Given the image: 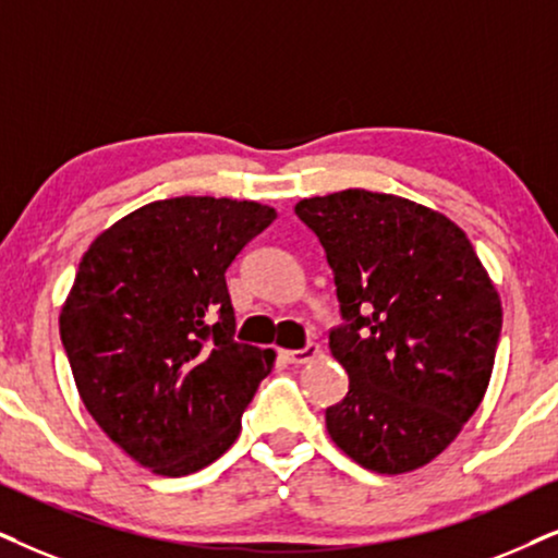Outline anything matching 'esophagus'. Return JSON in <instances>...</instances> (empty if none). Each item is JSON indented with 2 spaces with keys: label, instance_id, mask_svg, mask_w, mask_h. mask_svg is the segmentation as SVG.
Wrapping results in <instances>:
<instances>
[{
  "label": "esophagus",
  "instance_id": "obj_1",
  "mask_svg": "<svg viewBox=\"0 0 558 558\" xmlns=\"http://www.w3.org/2000/svg\"><path fill=\"white\" fill-rule=\"evenodd\" d=\"M319 344L316 342H308L306 348H301V350H286L283 352V357L288 363H293V365H301V363H308V361H314L316 355H319Z\"/></svg>",
  "mask_w": 558,
  "mask_h": 558
}]
</instances>
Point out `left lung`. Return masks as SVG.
<instances>
[{"instance_id": "left-lung-1", "label": "left lung", "mask_w": 558, "mask_h": 558, "mask_svg": "<svg viewBox=\"0 0 558 558\" xmlns=\"http://www.w3.org/2000/svg\"><path fill=\"white\" fill-rule=\"evenodd\" d=\"M295 216L322 242L340 301L329 350L350 389L327 407L331 440L378 474L425 466L489 386L502 331L489 275L453 221L407 197L342 190Z\"/></svg>"}]
</instances>
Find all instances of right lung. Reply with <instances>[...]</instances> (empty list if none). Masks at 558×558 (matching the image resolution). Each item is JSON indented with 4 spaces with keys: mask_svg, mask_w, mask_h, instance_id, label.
<instances>
[{
    "mask_svg": "<svg viewBox=\"0 0 558 558\" xmlns=\"http://www.w3.org/2000/svg\"><path fill=\"white\" fill-rule=\"evenodd\" d=\"M275 210L231 197H169L133 210L84 252L61 308L76 389L112 442L161 476L234 446L275 363L236 342L227 270Z\"/></svg>",
    "mask_w": 558,
    "mask_h": 558,
    "instance_id": "1",
    "label": "right lung"
}]
</instances>
